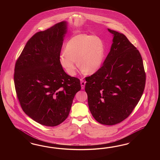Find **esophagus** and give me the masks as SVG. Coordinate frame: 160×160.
<instances>
[{"mask_svg":"<svg viewBox=\"0 0 160 160\" xmlns=\"http://www.w3.org/2000/svg\"><path fill=\"white\" fill-rule=\"evenodd\" d=\"M81 82H80V84H81V86H82V89H84V87H85V84H86V82L84 81V80H83L82 79H81Z\"/></svg>","mask_w":160,"mask_h":160,"instance_id":"1","label":"esophagus"}]
</instances>
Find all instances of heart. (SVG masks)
Returning <instances> with one entry per match:
<instances>
[{
	"mask_svg": "<svg viewBox=\"0 0 160 160\" xmlns=\"http://www.w3.org/2000/svg\"><path fill=\"white\" fill-rule=\"evenodd\" d=\"M104 48L102 40L96 36L80 34L68 41L65 53L60 54V62L70 76L76 73L78 66L84 73L92 74L102 66Z\"/></svg>",
	"mask_w": 160,
	"mask_h": 160,
	"instance_id": "b5f03b06",
	"label": "heart"
}]
</instances>
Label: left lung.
Listing matches in <instances>:
<instances>
[{"mask_svg":"<svg viewBox=\"0 0 160 160\" xmlns=\"http://www.w3.org/2000/svg\"><path fill=\"white\" fill-rule=\"evenodd\" d=\"M113 34L110 51L103 65L85 78V91L93 117L112 126L130 115L145 88V70L139 51L124 34L108 29Z\"/></svg>","mask_w":160,"mask_h":160,"instance_id":"1","label":"left lung"}]
</instances>
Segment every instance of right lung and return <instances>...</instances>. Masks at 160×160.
Instances as JSON below:
<instances>
[{"label": "right lung", "mask_w": 160, "mask_h": 160, "mask_svg": "<svg viewBox=\"0 0 160 160\" xmlns=\"http://www.w3.org/2000/svg\"><path fill=\"white\" fill-rule=\"evenodd\" d=\"M67 32L62 22L29 39L15 64L16 95L23 112L43 126H58L68 117L80 90V79L68 76L60 62Z\"/></svg>", "instance_id": "add662e5"}]
</instances>
